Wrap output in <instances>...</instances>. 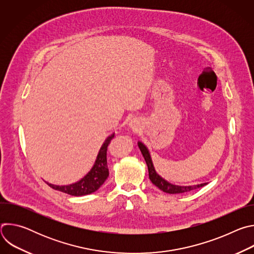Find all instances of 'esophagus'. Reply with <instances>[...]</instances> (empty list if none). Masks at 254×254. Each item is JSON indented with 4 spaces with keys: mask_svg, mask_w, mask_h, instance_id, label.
<instances>
[{
    "mask_svg": "<svg viewBox=\"0 0 254 254\" xmlns=\"http://www.w3.org/2000/svg\"><path fill=\"white\" fill-rule=\"evenodd\" d=\"M129 127H130L132 130L136 131V130L139 128V122H138L137 120H135V119L131 120L130 123H129Z\"/></svg>",
    "mask_w": 254,
    "mask_h": 254,
    "instance_id": "1",
    "label": "esophagus"
}]
</instances>
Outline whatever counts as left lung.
Segmentation results:
<instances>
[{
    "instance_id": "left-lung-1",
    "label": "left lung",
    "mask_w": 254,
    "mask_h": 254,
    "mask_svg": "<svg viewBox=\"0 0 254 254\" xmlns=\"http://www.w3.org/2000/svg\"><path fill=\"white\" fill-rule=\"evenodd\" d=\"M137 146H138V148H139V150H140V152H141V154L144 158V161H146V163H147L150 180L152 181V183L155 186H157L163 192L169 193V194H181V193H186V192L193 191L195 189H198V188H201V187L207 185V183H203V184H198V185H194V186H178V185H174V184L169 183L168 181L163 179L156 172L148 148L144 146V144L141 141L137 142Z\"/></svg>"
}]
</instances>
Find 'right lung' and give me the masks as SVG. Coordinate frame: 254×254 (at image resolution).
<instances>
[{"label":"right lung","instance_id":"add662e5","mask_svg":"<svg viewBox=\"0 0 254 254\" xmlns=\"http://www.w3.org/2000/svg\"><path fill=\"white\" fill-rule=\"evenodd\" d=\"M115 137V132L108 136L103 144L101 146L98 155L96 157L95 163L91 170L81 179L78 182L66 185V186H58L47 183L51 188L58 190L60 192L69 194L71 196H84L91 194L98 190L101 185L105 182V180L108 177V168H107V161H106V153L107 147L112 139Z\"/></svg>","mask_w":254,"mask_h":254}]
</instances>
